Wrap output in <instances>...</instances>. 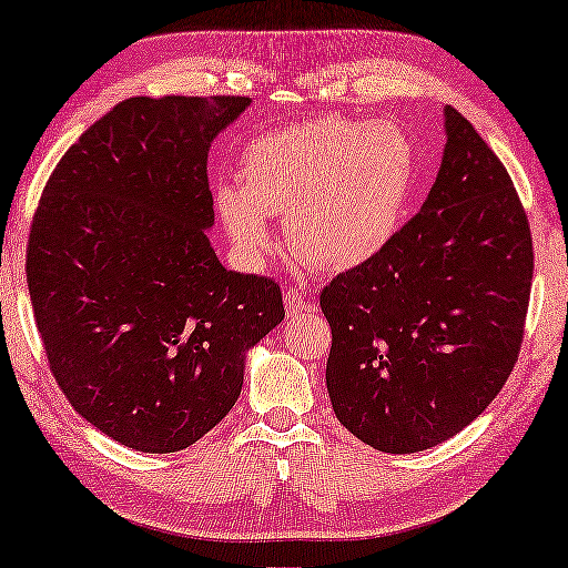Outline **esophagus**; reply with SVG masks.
<instances>
[{
  "label": "esophagus",
  "mask_w": 568,
  "mask_h": 568,
  "mask_svg": "<svg viewBox=\"0 0 568 568\" xmlns=\"http://www.w3.org/2000/svg\"><path fill=\"white\" fill-rule=\"evenodd\" d=\"M284 304H286V314H292V317H296V314L312 310V304L306 302L304 292L296 290V286H290V290L284 292Z\"/></svg>",
  "instance_id": "esophagus-1"
}]
</instances>
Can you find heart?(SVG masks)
<instances>
[{
  "label": "heart",
  "instance_id": "b5f03b06",
  "mask_svg": "<svg viewBox=\"0 0 568 568\" xmlns=\"http://www.w3.org/2000/svg\"><path fill=\"white\" fill-rule=\"evenodd\" d=\"M415 148L395 123L324 115L258 135L241 181L213 185V206L239 262L258 268L284 213L290 246L322 272H349L383 254L403 226Z\"/></svg>",
  "mask_w": 568,
  "mask_h": 568
}]
</instances>
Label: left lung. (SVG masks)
Listing matches in <instances>:
<instances>
[{"instance_id": "8db88e82", "label": "left lung", "mask_w": 568, "mask_h": 568, "mask_svg": "<svg viewBox=\"0 0 568 568\" xmlns=\"http://www.w3.org/2000/svg\"><path fill=\"white\" fill-rule=\"evenodd\" d=\"M438 179L383 254L324 286L337 420L383 453L453 438L514 369L534 278L526 211L504 163L445 105Z\"/></svg>"}]
</instances>
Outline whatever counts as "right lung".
I'll use <instances>...</instances> for the list:
<instances>
[{
  "label": "right lung",
  "mask_w": 568,
  "mask_h": 568,
  "mask_svg": "<svg viewBox=\"0 0 568 568\" xmlns=\"http://www.w3.org/2000/svg\"><path fill=\"white\" fill-rule=\"evenodd\" d=\"M248 98H130L62 155L37 206L27 286L74 410L141 453H175L236 405L278 284L209 241L213 138Z\"/></svg>",
  "instance_id": "right-lung-1"
}]
</instances>
